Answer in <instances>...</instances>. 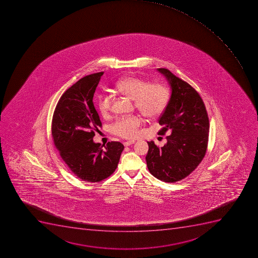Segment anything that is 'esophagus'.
<instances>
[{"label":"esophagus","mask_w":258,"mask_h":258,"mask_svg":"<svg viewBox=\"0 0 258 258\" xmlns=\"http://www.w3.org/2000/svg\"><path fill=\"white\" fill-rule=\"evenodd\" d=\"M135 143L134 141H125V142H124V146H131V145H133V144Z\"/></svg>","instance_id":"1"}]
</instances>
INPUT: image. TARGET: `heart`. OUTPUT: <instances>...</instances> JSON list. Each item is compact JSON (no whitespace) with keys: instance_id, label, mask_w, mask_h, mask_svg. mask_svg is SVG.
I'll use <instances>...</instances> for the list:
<instances>
[{"instance_id":"heart-1","label":"heart","mask_w":258,"mask_h":258,"mask_svg":"<svg viewBox=\"0 0 258 258\" xmlns=\"http://www.w3.org/2000/svg\"><path fill=\"white\" fill-rule=\"evenodd\" d=\"M116 88L119 92L134 99L135 106L146 117L153 118L160 114L169 99V92L160 84H149L143 79L128 77L117 82ZM98 108L103 117L109 115L112 110V99L109 94L103 93L98 98ZM141 118L137 116L122 117L111 126L112 133L123 138H134L138 127L141 125Z\"/></svg>"}]
</instances>
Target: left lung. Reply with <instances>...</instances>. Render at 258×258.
<instances>
[{
	"label": "left lung",
	"instance_id": "8db88e82",
	"mask_svg": "<svg viewBox=\"0 0 258 258\" xmlns=\"http://www.w3.org/2000/svg\"><path fill=\"white\" fill-rule=\"evenodd\" d=\"M168 85L171 96L159 123V134L170 133L167 143L159 148L154 141L147 142L146 164L150 173L166 182L183 179L195 170L206 155L208 144V115L194 88L176 77L169 70L157 69Z\"/></svg>",
	"mask_w": 258,
	"mask_h": 258
}]
</instances>
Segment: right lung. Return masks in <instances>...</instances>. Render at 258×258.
I'll return each mask as SVG.
<instances>
[{
	"label": "right lung",
	"mask_w": 258,
	"mask_h": 258,
	"mask_svg": "<svg viewBox=\"0 0 258 258\" xmlns=\"http://www.w3.org/2000/svg\"><path fill=\"white\" fill-rule=\"evenodd\" d=\"M103 75H89L70 87L59 99L52 117V135L60 157L77 177L90 182L109 177L124 149L117 141L108 142L103 149L93 141L94 131L102 126L93 98Z\"/></svg>",
	"instance_id": "1"
}]
</instances>
